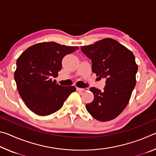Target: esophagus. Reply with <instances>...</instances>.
Segmentation results:
<instances>
[{
	"label": "esophagus",
	"mask_w": 156,
	"mask_h": 156,
	"mask_svg": "<svg viewBox=\"0 0 156 156\" xmlns=\"http://www.w3.org/2000/svg\"><path fill=\"white\" fill-rule=\"evenodd\" d=\"M76 90L80 91H87L89 90V88H80V87H76Z\"/></svg>",
	"instance_id": "1"
}]
</instances>
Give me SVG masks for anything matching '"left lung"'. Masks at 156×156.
Masks as SVG:
<instances>
[{"label":"left lung","instance_id":"left-lung-1","mask_svg":"<svg viewBox=\"0 0 156 156\" xmlns=\"http://www.w3.org/2000/svg\"><path fill=\"white\" fill-rule=\"evenodd\" d=\"M80 49L91 60L92 72L106 78L103 91L95 87L89 89L94 99L86 105V109L99 121L114 119L125 109L136 86L138 65L135 56L122 44L109 38Z\"/></svg>","mask_w":156,"mask_h":156}]
</instances>
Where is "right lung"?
<instances>
[{
  "mask_svg": "<svg viewBox=\"0 0 156 156\" xmlns=\"http://www.w3.org/2000/svg\"><path fill=\"white\" fill-rule=\"evenodd\" d=\"M78 49L44 42L34 44L21 54L14 79L21 98L31 112L42 116L52 114L76 91L75 87L59 85L51 78L58 76L64 56Z\"/></svg>",
  "mask_w": 156,
  "mask_h": 156,
  "instance_id": "1",
  "label": "right lung"
}]
</instances>
